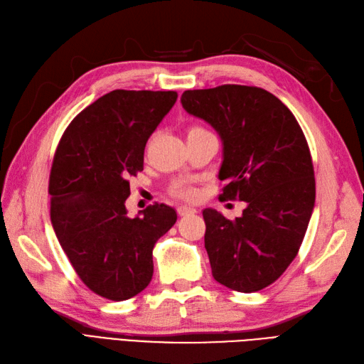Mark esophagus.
Returning a JSON list of instances; mask_svg holds the SVG:
<instances>
[{"mask_svg": "<svg viewBox=\"0 0 364 364\" xmlns=\"http://www.w3.org/2000/svg\"><path fill=\"white\" fill-rule=\"evenodd\" d=\"M177 212H178L180 216L193 215V213H196V208H193V207H191V205H180V207L177 208Z\"/></svg>", "mask_w": 364, "mask_h": 364, "instance_id": "1", "label": "esophagus"}]
</instances>
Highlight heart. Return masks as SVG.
Wrapping results in <instances>:
<instances>
[{"mask_svg": "<svg viewBox=\"0 0 364 364\" xmlns=\"http://www.w3.org/2000/svg\"><path fill=\"white\" fill-rule=\"evenodd\" d=\"M198 133H207V130H205V128H203V127H198L196 125V127L189 128V132H187V136L198 134ZM171 193L175 195V196H178V198L192 199L196 195V191H195V187L189 181L177 180V181H173L171 184Z\"/></svg>", "mask_w": 364, "mask_h": 364, "instance_id": "1", "label": "heart"}]
</instances>
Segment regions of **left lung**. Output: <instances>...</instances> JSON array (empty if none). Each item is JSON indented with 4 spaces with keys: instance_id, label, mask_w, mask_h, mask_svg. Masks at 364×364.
<instances>
[{
    "instance_id": "8db88e82",
    "label": "left lung",
    "mask_w": 364,
    "mask_h": 364,
    "mask_svg": "<svg viewBox=\"0 0 364 364\" xmlns=\"http://www.w3.org/2000/svg\"><path fill=\"white\" fill-rule=\"evenodd\" d=\"M184 110L204 119L222 140L220 201L246 203L234 220L203 212L213 278L251 293L278 279L295 259L314 208V171L293 113L271 92L224 85L186 90Z\"/></svg>"
}]
</instances>
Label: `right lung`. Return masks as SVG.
Instances as JSON below:
<instances>
[{
    "label": "right lung",
    "instance_id": "obj_1",
    "mask_svg": "<svg viewBox=\"0 0 364 364\" xmlns=\"http://www.w3.org/2000/svg\"><path fill=\"white\" fill-rule=\"evenodd\" d=\"M177 92L112 90L80 112L55 149L48 192L51 224L80 279L97 295L125 301L152 278V250L177 222L166 204L127 215L130 181L144 171L149 136Z\"/></svg>",
    "mask_w": 364,
    "mask_h": 364
}]
</instances>
